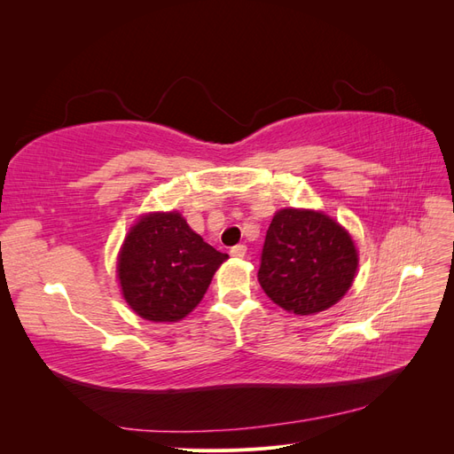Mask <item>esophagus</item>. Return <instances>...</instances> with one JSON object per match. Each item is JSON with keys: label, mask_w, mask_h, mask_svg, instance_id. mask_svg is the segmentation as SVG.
I'll list each match as a JSON object with an SVG mask.
<instances>
[{"label": "esophagus", "mask_w": 454, "mask_h": 454, "mask_svg": "<svg viewBox=\"0 0 454 454\" xmlns=\"http://www.w3.org/2000/svg\"><path fill=\"white\" fill-rule=\"evenodd\" d=\"M232 257H237V259H242L244 255H246V246L244 244H237V246H232L231 248V252H229Z\"/></svg>", "instance_id": "34e87169"}]
</instances>
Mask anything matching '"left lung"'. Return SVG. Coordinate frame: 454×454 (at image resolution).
Wrapping results in <instances>:
<instances>
[{
  "label": "left lung",
  "mask_w": 454,
  "mask_h": 454,
  "mask_svg": "<svg viewBox=\"0 0 454 454\" xmlns=\"http://www.w3.org/2000/svg\"><path fill=\"white\" fill-rule=\"evenodd\" d=\"M358 252L348 231L324 212L284 208L269 225L257 280L287 312H322L354 282Z\"/></svg>",
  "instance_id": "8db88e82"
}]
</instances>
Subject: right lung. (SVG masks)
Masks as SVG:
<instances>
[{
	"label": "right lung",
	"mask_w": 454,
	"mask_h": 454,
	"mask_svg": "<svg viewBox=\"0 0 454 454\" xmlns=\"http://www.w3.org/2000/svg\"><path fill=\"white\" fill-rule=\"evenodd\" d=\"M227 257L182 214H145L129 231L117 259L122 297L145 320L177 322L200 303Z\"/></svg>",
	"instance_id": "obj_1"
}]
</instances>
